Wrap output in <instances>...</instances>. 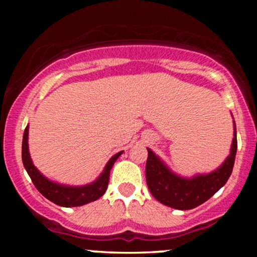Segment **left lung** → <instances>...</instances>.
<instances>
[{"label": "left lung", "mask_w": 257, "mask_h": 257, "mask_svg": "<svg viewBox=\"0 0 257 257\" xmlns=\"http://www.w3.org/2000/svg\"><path fill=\"white\" fill-rule=\"evenodd\" d=\"M147 151L146 182L152 196L170 208L179 210L193 209L213 197L231 176L237 153L235 123L231 153L219 169L206 175H197L192 179L180 178L170 172L151 150L147 149Z\"/></svg>", "instance_id": "obj_1"}]
</instances>
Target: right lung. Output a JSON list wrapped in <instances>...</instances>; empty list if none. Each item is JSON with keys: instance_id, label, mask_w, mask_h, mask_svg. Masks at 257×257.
Segmentation results:
<instances>
[{"instance_id": "add662e5", "label": "right lung", "mask_w": 257, "mask_h": 257, "mask_svg": "<svg viewBox=\"0 0 257 257\" xmlns=\"http://www.w3.org/2000/svg\"><path fill=\"white\" fill-rule=\"evenodd\" d=\"M28 134H29V126H26L24 132V137H23V147H22V157L23 164H24L26 172L30 176L32 182H34L35 187L40 191L42 196L46 197L51 202L60 206H79L84 205L87 203L94 202V200L99 199L107 190L108 180H110V170L112 166L114 164L116 159L122 155L123 151L112 157L108 163L106 164L104 172L99 176L96 181L93 184L87 186H81V187H70V186H63L55 184V182L49 181L46 179L32 164L30 158V153H29V145H28Z\"/></svg>"}]
</instances>
